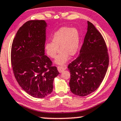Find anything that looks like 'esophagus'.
Segmentation results:
<instances>
[{
	"label": "esophagus",
	"mask_w": 121,
	"mask_h": 121,
	"mask_svg": "<svg viewBox=\"0 0 121 121\" xmlns=\"http://www.w3.org/2000/svg\"><path fill=\"white\" fill-rule=\"evenodd\" d=\"M66 69L65 68H64L63 66H58L57 67V70L59 71V73H62L63 72L64 70Z\"/></svg>",
	"instance_id": "esophagus-1"
}]
</instances>
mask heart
Listing matches in <instances>:
<instances>
[{"instance_id":"b5f03b06","label":"heart","mask_w":121,"mask_h":121,"mask_svg":"<svg viewBox=\"0 0 121 121\" xmlns=\"http://www.w3.org/2000/svg\"><path fill=\"white\" fill-rule=\"evenodd\" d=\"M80 35L78 29L64 27L56 31L52 37V42L46 43L44 48L50 57H56L60 52L55 62L59 65H64L68 62L70 55L74 56L79 51L80 44Z\"/></svg>"}]
</instances>
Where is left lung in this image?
<instances>
[{
  "label": "left lung",
  "mask_w": 121,
  "mask_h": 121,
  "mask_svg": "<svg viewBox=\"0 0 121 121\" xmlns=\"http://www.w3.org/2000/svg\"><path fill=\"white\" fill-rule=\"evenodd\" d=\"M87 32L78 57L68 66L70 91L82 97L97 89L104 78L109 65L106 45L102 35L87 22Z\"/></svg>",
  "instance_id": "obj_1"
}]
</instances>
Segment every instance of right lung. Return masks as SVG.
I'll return each instance as SVG.
<instances>
[{
	"mask_svg": "<svg viewBox=\"0 0 121 121\" xmlns=\"http://www.w3.org/2000/svg\"><path fill=\"white\" fill-rule=\"evenodd\" d=\"M47 24L32 20L20 27L13 39L11 62L17 81L26 92L37 98L51 94L53 82L60 73L45 55Z\"/></svg>",
	"mask_w": 121,
	"mask_h": 121,
	"instance_id": "obj_1",
	"label": "right lung"
}]
</instances>
